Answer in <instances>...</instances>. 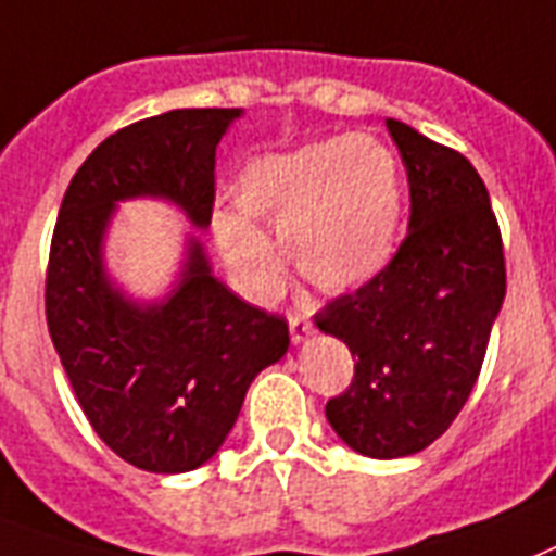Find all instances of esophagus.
<instances>
[{
    "label": "esophagus",
    "mask_w": 556,
    "mask_h": 556,
    "mask_svg": "<svg viewBox=\"0 0 556 556\" xmlns=\"http://www.w3.org/2000/svg\"><path fill=\"white\" fill-rule=\"evenodd\" d=\"M288 328H291L293 345H300V342H305L311 333H314V325H311L305 317H296V314H291V317H288Z\"/></svg>",
    "instance_id": "1"
}]
</instances>
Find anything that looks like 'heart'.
<instances>
[{
  "label": "heart",
  "instance_id": "obj_1",
  "mask_svg": "<svg viewBox=\"0 0 556 556\" xmlns=\"http://www.w3.org/2000/svg\"><path fill=\"white\" fill-rule=\"evenodd\" d=\"M233 197L242 214H216L214 237L254 296L279 291L282 256L248 215L277 225L296 274L328 293L368 286L400 251L403 170L374 137H331L256 156L239 170Z\"/></svg>",
  "mask_w": 556,
  "mask_h": 556
}]
</instances>
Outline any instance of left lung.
Returning <instances> with one entry per match:
<instances>
[{"mask_svg": "<svg viewBox=\"0 0 556 556\" xmlns=\"http://www.w3.org/2000/svg\"><path fill=\"white\" fill-rule=\"evenodd\" d=\"M408 170V237L380 277L328 302L314 325L356 356L325 417L371 459L410 457L457 419L505 300L497 216L463 153L388 119Z\"/></svg>", "mask_w": 556, "mask_h": 556, "instance_id": "1", "label": "left lung"}]
</instances>
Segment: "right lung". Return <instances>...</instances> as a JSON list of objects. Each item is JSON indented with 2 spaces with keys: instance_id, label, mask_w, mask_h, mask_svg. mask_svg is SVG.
Wrapping results in <instances>:
<instances>
[{
  "instance_id": "add662e5",
  "label": "right lung",
  "mask_w": 556,
  "mask_h": 556,
  "mask_svg": "<svg viewBox=\"0 0 556 556\" xmlns=\"http://www.w3.org/2000/svg\"><path fill=\"white\" fill-rule=\"evenodd\" d=\"M242 108H179L116 130L83 162L53 228L45 314L76 400L108 448L151 473L205 466L231 434L248 386L286 356L288 323L214 277L200 233L160 300L108 270L119 202L160 200L207 231L216 146Z\"/></svg>"
}]
</instances>
